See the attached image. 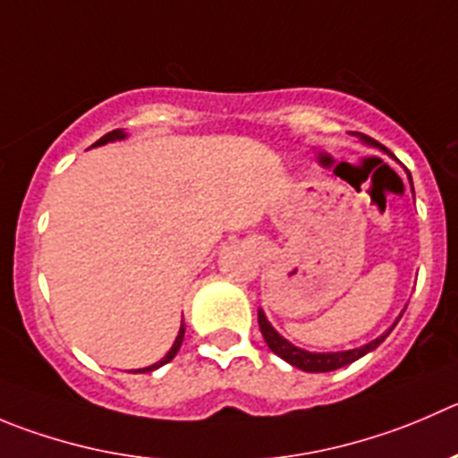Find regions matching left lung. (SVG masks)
I'll return each instance as SVG.
<instances>
[{
    "mask_svg": "<svg viewBox=\"0 0 458 458\" xmlns=\"http://www.w3.org/2000/svg\"><path fill=\"white\" fill-rule=\"evenodd\" d=\"M357 137L362 139L364 143H369V146L382 148L380 143L376 141V139L367 137V134H357ZM382 150L389 152V150H386V148H382ZM389 155H391V152H389ZM409 182H411V175H409ZM411 189H413V186H411ZM400 317H403V315H400ZM395 324H398V321H395ZM259 326H260V333H263L265 344H267V346L272 348V352H276V355L281 357V360H285V362L292 364V367H297V369H301V371H308V373H326V371H335V369L346 367V364L355 362V360L364 357V355H367V352H371L373 348L380 346V344L386 339V335H389L391 330H394V326H391V328L386 330L385 335H380V337L373 339V342L364 344V346L352 348V351L310 352V351H303V348L294 346V344H290L285 337H281V335H278L276 330L272 328V324H269L267 317H265L263 310H259Z\"/></svg>",
    "mask_w": 458,
    "mask_h": 458,
    "instance_id": "1",
    "label": "left lung"
}]
</instances>
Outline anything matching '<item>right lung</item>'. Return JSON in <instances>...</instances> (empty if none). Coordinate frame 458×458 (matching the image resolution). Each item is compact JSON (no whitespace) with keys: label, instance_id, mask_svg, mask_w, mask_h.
<instances>
[{"label":"right lung","instance_id":"obj_1","mask_svg":"<svg viewBox=\"0 0 458 458\" xmlns=\"http://www.w3.org/2000/svg\"><path fill=\"white\" fill-rule=\"evenodd\" d=\"M119 139H125V132H123V130H112V132H107L106 137H101V139H98V141H96L94 146H103V143L119 141ZM182 342H184V324L180 326V333H177V337H175V344H173V348H171V351L166 352V355L161 357L159 362L150 364V367H146V369H137V371H134V373H150V371H155V369H159V367H164V364H168V362H171V360H173V357L177 355V351H180Z\"/></svg>","mask_w":458,"mask_h":458}]
</instances>
